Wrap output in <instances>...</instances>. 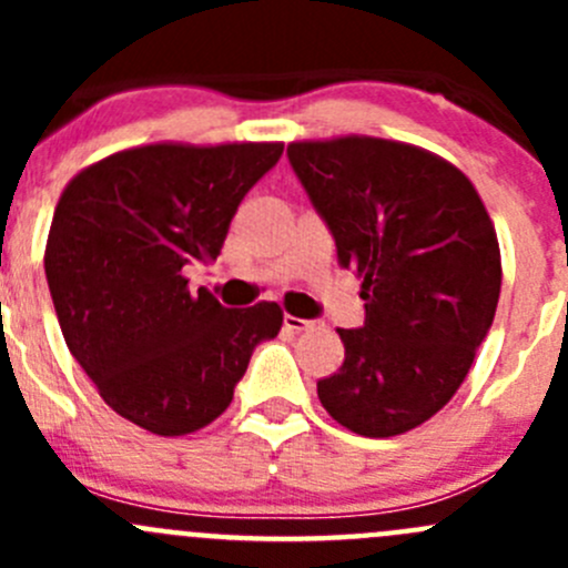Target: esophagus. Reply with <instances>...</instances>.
<instances>
[{
    "instance_id": "obj_1",
    "label": "esophagus",
    "mask_w": 568,
    "mask_h": 568,
    "mask_svg": "<svg viewBox=\"0 0 568 568\" xmlns=\"http://www.w3.org/2000/svg\"><path fill=\"white\" fill-rule=\"evenodd\" d=\"M283 326H285V329L291 332V335H300V332L311 329V326H313V321L296 318V316H285V318H283Z\"/></svg>"
}]
</instances>
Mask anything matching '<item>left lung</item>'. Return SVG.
<instances>
[{
	"label": "left lung",
	"instance_id": "obj_1",
	"mask_svg": "<svg viewBox=\"0 0 568 568\" xmlns=\"http://www.w3.org/2000/svg\"><path fill=\"white\" fill-rule=\"evenodd\" d=\"M288 162L363 280L365 324L337 332L346 359L321 404L363 437L409 432L454 398L495 321V225L467 175L404 142H294Z\"/></svg>",
	"mask_w": 568,
	"mask_h": 568
}]
</instances>
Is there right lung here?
Returning <instances> with one entry per match:
<instances>
[{"instance_id": "1", "label": "right lung", "mask_w": 568, "mask_h": 568, "mask_svg": "<svg viewBox=\"0 0 568 568\" xmlns=\"http://www.w3.org/2000/svg\"><path fill=\"white\" fill-rule=\"evenodd\" d=\"M280 156V142L131 148L82 170L57 203L43 266L62 337L101 398L145 432L216 420L283 326L274 302L231 311L186 288V268L220 255Z\"/></svg>"}]
</instances>
